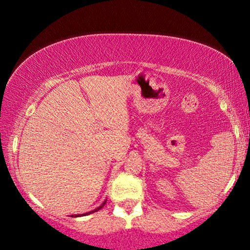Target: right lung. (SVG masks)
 Segmentation results:
<instances>
[{"label":"right lung","mask_w":250,"mask_h":250,"mask_svg":"<svg viewBox=\"0 0 250 250\" xmlns=\"http://www.w3.org/2000/svg\"><path fill=\"white\" fill-rule=\"evenodd\" d=\"M105 203H106V201H105V202L103 203L102 206H100V207H98V208L95 209V210H92V211H89V214H90V213H94V211H97V210H99V209H102L103 207H104V204H105ZM83 215H84V214H83ZM74 216H75V218H77V216H80V214H77V215H74Z\"/></svg>","instance_id":"right-lung-1"}]
</instances>
